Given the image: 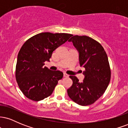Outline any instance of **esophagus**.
<instances>
[{"label": "esophagus", "mask_w": 128, "mask_h": 128, "mask_svg": "<svg viewBox=\"0 0 128 128\" xmlns=\"http://www.w3.org/2000/svg\"><path fill=\"white\" fill-rule=\"evenodd\" d=\"M68 76H69V75H68V74H67V73H64V77L67 78V77H68Z\"/></svg>", "instance_id": "esophagus-1"}]
</instances>
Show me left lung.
Instances as JSON below:
<instances>
[{
	"instance_id": "obj_1",
	"label": "left lung",
	"mask_w": 128,
	"mask_h": 128,
	"mask_svg": "<svg viewBox=\"0 0 128 128\" xmlns=\"http://www.w3.org/2000/svg\"><path fill=\"white\" fill-rule=\"evenodd\" d=\"M68 42H72L78 50L79 64L86 70L82 82L76 76H70L73 84L67 90V93L79 105H92L105 92L111 79L106 53L99 42L88 36H74Z\"/></svg>"
}]
</instances>
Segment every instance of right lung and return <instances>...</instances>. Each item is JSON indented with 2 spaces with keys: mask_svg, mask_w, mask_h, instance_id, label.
<instances>
[{
  "mask_svg": "<svg viewBox=\"0 0 128 128\" xmlns=\"http://www.w3.org/2000/svg\"><path fill=\"white\" fill-rule=\"evenodd\" d=\"M73 36L70 34L42 32L23 44L17 56L16 78L20 90L28 99L39 101L52 94L63 73L43 67L52 53Z\"/></svg>",
  "mask_w": 128,
  "mask_h": 128,
  "instance_id": "add662e5",
  "label": "right lung"
}]
</instances>
